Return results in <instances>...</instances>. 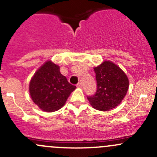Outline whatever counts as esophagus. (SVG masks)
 <instances>
[{
	"instance_id": "1",
	"label": "esophagus",
	"mask_w": 157,
	"mask_h": 157,
	"mask_svg": "<svg viewBox=\"0 0 157 157\" xmlns=\"http://www.w3.org/2000/svg\"><path fill=\"white\" fill-rule=\"evenodd\" d=\"M77 86L78 88H82V86H83V85H82V83H78L77 84Z\"/></svg>"
}]
</instances>
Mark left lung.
<instances>
[{
  "label": "left lung",
  "instance_id": "1",
  "mask_svg": "<svg viewBox=\"0 0 157 157\" xmlns=\"http://www.w3.org/2000/svg\"><path fill=\"white\" fill-rule=\"evenodd\" d=\"M97 90L93 96H88L90 105L99 111H109L118 106L129 87L125 73L118 65L105 61L94 67Z\"/></svg>",
  "mask_w": 157,
  "mask_h": 157
}]
</instances>
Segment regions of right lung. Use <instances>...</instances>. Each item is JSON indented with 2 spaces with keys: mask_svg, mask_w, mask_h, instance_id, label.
<instances>
[{
  "mask_svg": "<svg viewBox=\"0 0 157 157\" xmlns=\"http://www.w3.org/2000/svg\"><path fill=\"white\" fill-rule=\"evenodd\" d=\"M29 94L41 110L53 112L65 104L76 89L60 72V67L48 61L36 71L29 83Z\"/></svg>",
  "mask_w": 157,
  "mask_h": 157,
  "instance_id": "add662e5",
  "label": "right lung"
}]
</instances>
